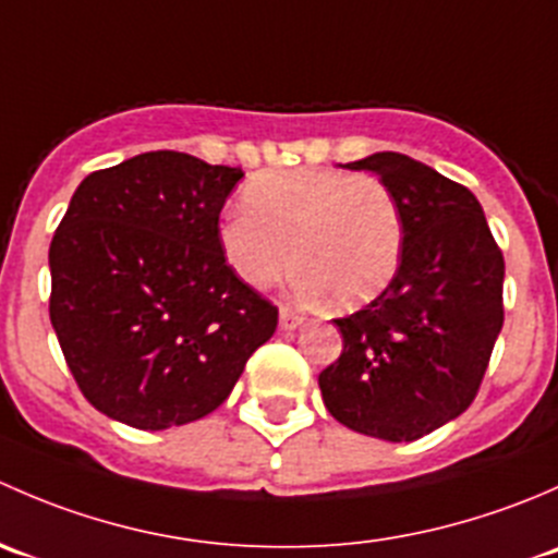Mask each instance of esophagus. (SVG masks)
<instances>
[{"label":"esophagus","instance_id":"esophagus-1","mask_svg":"<svg viewBox=\"0 0 558 558\" xmlns=\"http://www.w3.org/2000/svg\"><path fill=\"white\" fill-rule=\"evenodd\" d=\"M302 320H305V318H302V315L296 311H291V307H280V329H283V331L300 329Z\"/></svg>","mask_w":558,"mask_h":558}]
</instances>
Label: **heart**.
Here are the masks:
<instances>
[{"mask_svg": "<svg viewBox=\"0 0 558 558\" xmlns=\"http://www.w3.org/2000/svg\"><path fill=\"white\" fill-rule=\"evenodd\" d=\"M218 247L251 289L283 280L296 258L311 294L329 291L337 307H359L397 275L402 218L391 191L369 174L264 172L243 189V210L221 218Z\"/></svg>", "mask_w": 558, "mask_h": 558, "instance_id": "1", "label": "heart"}]
</instances>
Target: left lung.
I'll list each match as a JSON object with an SVG mask.
<instances>
[{
  "label": "left lung",
  "mask_w": 558,
  "mask_h": 558,
  "mask_svg": "<svg viewBox=\"0 0 558 558\" xmlns=\"http://www.w3.org/2000/svg\"><path fill=\"white\" fill-rule=\"evenodd\" d=\"M378 174L402 218L388 289L335 318L342 353L318 375L326 410L353 432L410 442L464 413L502 331L505 258L481 202L410 156L345 165Z\"/></svg>",
  "instance_id": "1"
}]
</instances>
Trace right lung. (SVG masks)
Instances as JSON below:
<instances>
[{
	"instance_id": "add662e5",
	"label": "right lung",
	"mask_w": 558,
	"mask_h": 558,
	"mask_svg": "<svg viewBox=\"0 0 558 558\" xmlns=\"http://www.w3.org/2000/svg\"><path fill=\"white\" fill-rule=\"evenodd\" d=\"M243 178L178 150L92 172L50 243V324L83 397L134 429L223 404L278 307L229 269L218 216Z\"/></svg>"
}]
</instances>
